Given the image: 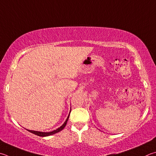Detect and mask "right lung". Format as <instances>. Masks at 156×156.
<instances>
[{
	"label": "right lung",
	"instance_id": "add662e5",
	"mask_svg": "<svg viewBox=\"0 0 156 156\" xmlns=\"http://www.w3.org/2000/svg\"><path fill=\"white\" fill-rule=\"evenodd\" d=\"M70 112H71V110H70ZM70 112H69V114H70ZM69 114L68 117H67V118L66 119V121H65L63 125H62L60 127H58V128H57L56 129L53 130V131H52V132H44L34 131V130H30V129H27L29 132H31V133H33V134H35V135H37V136H39L45 137V136H50V135H53V134H56V133H58V132H59L60 131H61L62 129H63L64 127H66V126L67 121H68V119H69Z\"/></svg>",
	"mask_w": 156,
	"mask_h": 156
}]
</instances>
